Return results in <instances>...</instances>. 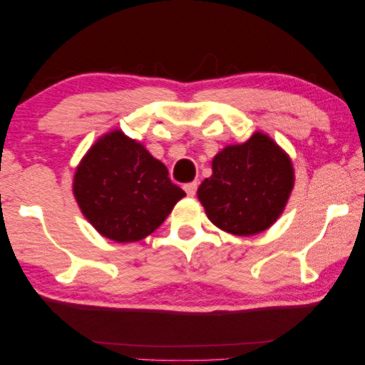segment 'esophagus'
Listing matches in <instances>:
<instances>
[{
  "label": "esophagus",
  "mask_w": 365,
  "mask_h": 365,
  "mask_svg": "<svg viewBox=\"0 0 365 365\" xmlns=\"http://www.w3.org/2000/svg\"><path fill=\"white\" fill-rule=\"evenodd\" d=\"M184 190H186V194L187 195H195V192H197V182L194 181V182H187V184H184Z\"/></svg>",
  "instance_id": "1"
}]
</instances>
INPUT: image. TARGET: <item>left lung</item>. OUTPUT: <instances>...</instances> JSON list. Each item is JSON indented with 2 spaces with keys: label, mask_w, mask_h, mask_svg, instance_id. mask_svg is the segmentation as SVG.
Returning <instances> with one entry per match:
<instances>
[{
  "label": "left lung",
  "mask_w": 365,
  "mask_h": 365,
  "mask_svg": "<svg viewBox=\"0 0 365 365\" xmlns=\"http://www.w3.org/2000/svg\"><path fill=\"white\" fill-rule=\"evenodd\" d=\"M212 176L197 190L210 222L236 236L265 231L283 213L294 186L288 155L270 137L225 147L212 161Z\"/></svg>",
  "instance_id": "1"
}]
</instances>
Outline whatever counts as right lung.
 <instances>
[{"instance_id":"1","label":"right lung","mask_w":365,"mask_h":365,"mask_svg":"<svg viewBox=\"0 0 365 365\" xmlns=\"http://www.w3.org/2000/svg\"><path fill=\"white\" fill-rule=\"evenodd\" d=\"M73 192L101 236L135 242L165 222L186 192L142 143L121 130L101 135L77 166Z\"/></svg>"}]
</instances>
